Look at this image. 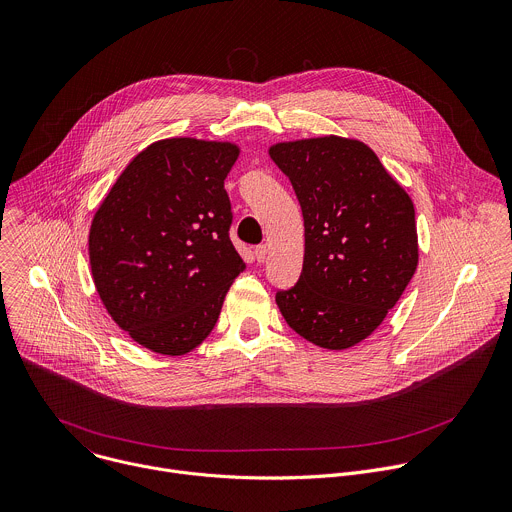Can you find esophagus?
Segmentation results:
<instances>
[{
	"label": "esophagus",
	"instance_id": "1",
	"mask_svg": "<svg viewBox=\"0 0 512 512\" xmlns=\"http://www.w3.org/2000/svg\"><path fill=\"white\" fill-rule=\"evenodd\" d=\"M267 253H269L267 245H257V247H255V257H257L259 263H265V261H267Z\"/></svg>",
	"mask_w": 512,
	"mask_h": 512
}]
</instances>
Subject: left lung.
Listing matches in <instances>:
<instances>
[{
	"label": "left lung",
	"mask_w": 512,
	"mask_h": 512,
	"mask_svg": "<svg viewBox=\"0 0 512 512\" xmlns=\"http://www.w3.org/2000/svg\"><path fill=\"white\" fill-rule=\"evenodd\" d=\"M269 156L291 181L305 227L299 281L277 291V307L307 342L348 350L376 331L416 271L412 199L354 138L279 142Z\"/></svg>",
	"instance_id": "8db88e82"
}]
</instances>
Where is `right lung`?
Here are the masks:
<instances>
[{
	"label": "right lung",
	"instance_id": "1",
	"mask_svg": "<svg viewBox=\"0 0 512 512\" xmlns=\"http://www.w3.org/2000/svg\"><path fill=\"white\" fill-rule=\"evenodd\" d=\"M233 142L166 138L138 152L98 207L88 239L96 291L140 346L183 356L213 331L245 261L225 179Z\"/></svg>",
	"mask_w": 512,
	"mask_h": 512
}]
</instances>
